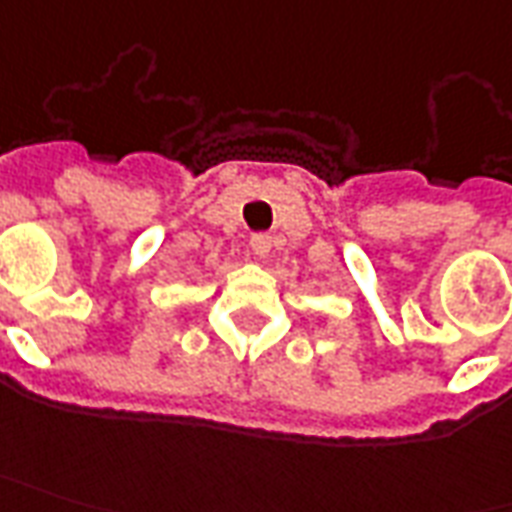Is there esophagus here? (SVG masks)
Masks as SVG:
<instances>
[{
  "mask_svg": "<svg viewBox=\"0 0 512 512\" xmlns=\"http://www.w3.org/2000/svg\"><path fill=\"white\" fill-rule=\"evenodd\" d=\"M249 246H252V252L257 257H266L271 252V236L268 233H255V236L249 238Z\"/></svg>",
  "mask_w": 512,
  "mask_h": 512,
  "instance_id": "esophagus-1",
  "label": "esophagus"
}]
</instances>
